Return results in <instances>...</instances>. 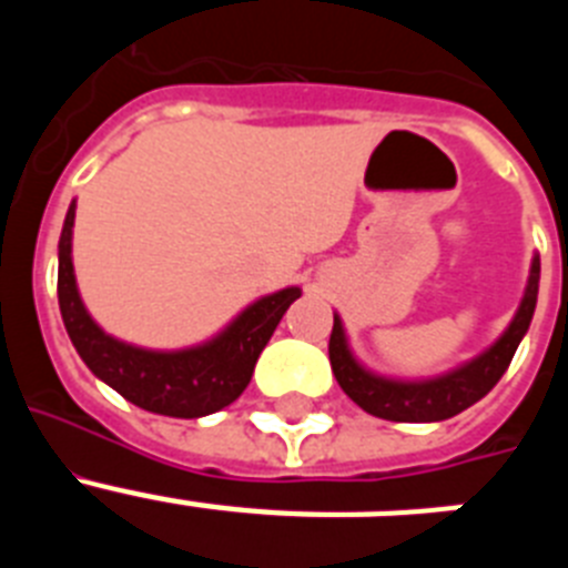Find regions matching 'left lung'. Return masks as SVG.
I'll return each mask as SVG.
<instances>
[{"mask_svg":"<svg viewBox=\"0 0 568 568\" xmlns=\"http://www.w3.org/2000/svg\"><path fill=\"white\" fill-rule=\"evenodd\" d=\"M538 284L540 255L535 253L524 298L511 315L509 327L491 341L484 353L446 369V373L429 375V378H393V375H381L361 364L358 355L349 346L344 321L338 313H333L329 364H333L335 381L364 413L375 415V418L400 420V424H435V420L453 418V415L469 409L471 404H478L506 373V366H509L511 355L524 341L531 315H535Z\"/></svg>","mask_w":568,"mask_h":568,"instance_id":"left-lung-1","label":"left lung"}]
</instances>
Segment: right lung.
Instances as JSON below:
<instances>
[{"mask_svg": "<svg viewBox=\"0 0 568 568\" xmlns=\"http://www.w3.org/2000/svg\"><path fill=\"white\" fill-rule=\"evenodd\" d=\"M73 222L77 199L70 202L59 235V310L64 329L90 373L130 404L168 418H204L233 404L247 389L261 349L278 327L281 315L301 295V287L261 295L227 321V327L202 344L182 349L128 344L104 333L79 295L73 270Z\"/></svg>", "mask_w": 568, "mask_h": 568, "instance_id": "obj_1", "label": "right lung"}]
</instances>
